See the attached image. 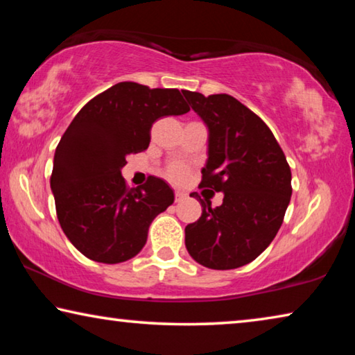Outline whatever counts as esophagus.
Segmentation results:
<instances>
[{
	"label": "esophagus",
	"instance_id": "obj_1",
	"mask_svg": "<svg viewBox=\"0 0 355 355\" xmlns=\"http://www.w3.org/2000/svg\"><path fill=\"white\" fill-rule=\"evenodd\" d=\"M184 197H186V192H183V191H175V200H177V202L183 200Z\"/></svg>",
	"mask_w": 355,
	"mask_h": 355
}]
</instances>
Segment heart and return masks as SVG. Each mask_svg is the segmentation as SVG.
Returning a JSON list of instances; mask_svg holds the SVG:
<instances>
[{
	"instance_id": "heart-1",
	"label": "heart",
	"mask_w": 355,
	"mask_h": 355,
	"mask_svg": "<svg viewBox=\"0 0 355 355\" xmlns=\"http://www.w3.org/2000/svg\"><path fill=\"white\" fill-rule=\"evenodd\" d=\"M167 177H169L172 182H183V180L188 177V167L180 163L172 164L169 169H167Z\"/></svg>"
}]
</instances>
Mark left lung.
<instances>
[{"label": "left lung", "instance_id": "8db88e82", "mask_svg": "<svg viewBox=\"0 0 355 355\" xmlns=\"http://www.w3.org/2000/svg\"><path fill=\"white\" fill-rule=\"evenodd\" d=\"M183 95L208 128L200 186L224 192L220 207L200 199V219L184 228L186 249L209 269L244 266L284 222L293 191L290 166L268 125L232 95ZM191 197L197 199V192Z\"/></svg>", "mask_w": 355, "mask_h": 355}]
</instances>
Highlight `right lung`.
I'll return each mask as SVG.
<instances>
[{
	"instance_id": "add662e5",
	"label": "right lung",
	"mask_w": 355,
	"mask_h": 355,
	"mask_svg": "<svg viewBox=\"0 0 355 355\" xmlns=\"http://www.w3.org/2000/svg\"><path fill=\"white\" fill-rule=\"evenodd\" d=\"M188 111L178 89L123 81L92 98L71 120L56 147L50 184L59 224L83 255L116 264L142 250L150 224L175 196L156 177L128 189L122 167L128 155L148 147L155 120Z\"/></svg>"
}]
</instances>
